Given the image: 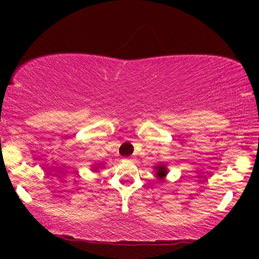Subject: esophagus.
Returning <instances> with one entry per match:
<instances>
[{"label":"esophagus","mask_w":259,"mask_h":259,"mask_svg":"<svg viewBox=\"0 0 259 259\" xmlns=\"http://www.w3.org/2000/svg\"><path fill=\"white\" fill-rule=\"evenodd\" d=\"M127 159H128V160H134L133 157H130V158H127Z\"/></svg>","instance_id":"34e87169"}]
</instances>
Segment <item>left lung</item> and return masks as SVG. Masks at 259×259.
I'll list each match as a JSON object with an SVG mask.
<instances>
[{"label":"left lung","mask_w":259,"mask_h":259,"mask_svg":"<svg viewBox=\"0 0 259 259\" xmlns=\"http://www.w3.org/2000/svg\"><path fill=\"white\" fill-rule=\"evenodd\" d=\"M154 169H155V177H157V179L164 182L166 176H167V173H168L167 166H166L164 162H159V164L154 166Z\"/></svg>","instance_id":"left-lung-1"}]
</instances>
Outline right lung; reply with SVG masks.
I'll return each mask as SVG.
<instances>
[{
    "instance_id": "1",
    "label": "right lung",
    "mask_w": 259,
    "mask_h": 259,
    "mask_svg": "<svg viewBox=\"0 0 259 259\" xmlns=\"http://www.w3.org/2000/svg\"><path fill=\"white\" fill-rule=\"evenodd\" d=\"M104 164H102V162H100V164H95V165H93L92 166V171L93 172H99V169H100L101 167H104V166H102Z\"/></svg>"
}]
</instances>
